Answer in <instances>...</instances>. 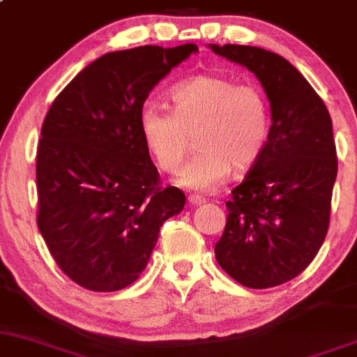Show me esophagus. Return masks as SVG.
Returning a JSON list of instances; mask_svg holds the SVG:
<instances>
[{
	"mask_svg": "<svg viewBox=\"0 0 357 357\" xmlns=\"http://www.w3.org/2000/svg\"><path fill=\"white\" fill-rule=\"evenodd\" d=\"M189 203L192 204V206H201V204L206 203V199H204V197L197 196V194H190V196H189Z\"/></svg>",
	"mask_w": 357,
	"mask_h": 357,
	"instance_id": "esophagus-1",
	"label": "esophagus"
}]
</instances>
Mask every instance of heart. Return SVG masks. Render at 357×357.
I'll return each mask as SVG.
<instances>
[{
  "label": "heart",
  "instance_id": "b5f03b06",
  "mask_svg": "<svg viewBox=\"0 0 357 357\" xmlns=\"http://www.w3.org/2000/svg\"><path fill=\"white\" fill-rule=\"evenodd\" d=\"M172 109L148 105L139 116L141 134L163 172L174 174L189 153L192 160L178 172L177 183L190 190H211L230 175L248 172L270 141L271 106L256 84H238L220 73H197L170 91Z\"/></svg>",
  "mask_w": 357,
  "mask_h": 357
}]
</instances>
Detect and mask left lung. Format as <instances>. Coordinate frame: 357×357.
<instances>
[{"label": "left lung", "mask_w": 357, "mask_h": 357, "mask_svg": "<svg viewBox=\"0 0 357 357\" xmlns=\"http://www.w3.org/2000/svg\"><path fill=\"white\" fill-rule=\"evenodd\" d=\"M209 47L251 70L271 106L270 141L227 201L215 256L244 287H277L310 266L328 232L337 177L332 119L311 84L280 54L238 44Z\"/></svg>", "instance_id": "obj_1"}]
</instances>
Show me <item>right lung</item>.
<instances>
[{
	"mask_svg": "<svg viewBox=\"0 0 357 357\" xmlns=\"http://www.w3.org/2000/svg\"><path fill=\"white\" fill-rule=\"evenodd\" d=\"M196 51L182 44L102 54L47 109L36 158L38 227L80 287L134 284L161 225L183 209L185 194L161 187L139 116L153 87Z\"/></svg>",
	"mask_w": 357,
	"mask_h": 357,
	"instance_id": "right-lung-1",
	"label": "right lung"
}]
</instances>
